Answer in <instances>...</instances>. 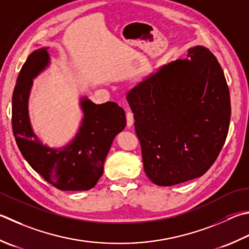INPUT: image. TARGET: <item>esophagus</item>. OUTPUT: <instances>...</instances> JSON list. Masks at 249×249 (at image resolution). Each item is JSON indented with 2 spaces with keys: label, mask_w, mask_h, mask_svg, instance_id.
I'll list each match as a JSON object with an SVG mask.
<instances>
[{
  "label": "esophagus",
  "mask_w": 249,
  "mask_h": 249,
  "mask_svg": "<svg viewBox=\"0 0 249 249\" xmlns=\"http://www.w3.org/2000/svg\"><path fill=\"white\" fill-rule=\"evenodd\" d=\"M126 123H127L128 127H130V126L134 124V114H133V112L128 111L127 113H126Z\"/></svg>",
  "instance_id": "obj_1"
}]
</instances>
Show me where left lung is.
Masks as SVG:
<instances>
[{"mask_svg": "<svg viewBox=\"0 0 249 249\" xmlns=\"http://www.w3.org/2000/svg\"><path fill=\"white\" fill-rule=\"evenodd\" d=\"M160 67L127 94L143 168L162 187L203 176L225 144L230 92L217 58L203 46Z\"/></svg>", "mask_w": 249, "mask_h": 249, "instance_id": "1", "label": "left lung"}]
</instances>
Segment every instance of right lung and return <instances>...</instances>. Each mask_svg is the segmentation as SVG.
Here are the masks:
<instances>
[{"label": "right lung", "mask_w": 249, "mask_h": 249, "mask_svg": "<svg viewBox=\"0 0 249 249\" xmlns=\"http://www.w3.org/2000/svg\"><path fill=\"white\" fill-rule=\"evenodd\" d=\"M48 63L46 48L34 51L23 63L13 92V133L23 158L48 183L62 191H87L102 176L112 141L125 128V112L115 102L95 105L83 98L84 118L75 138L59 150L44 145L32 130L28 99L32 80Z\"/></svg>", "instance_id": "add662e5"}]
</instances>
